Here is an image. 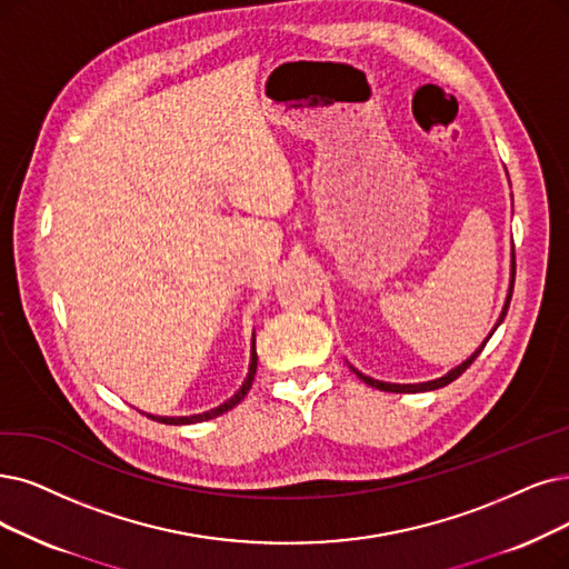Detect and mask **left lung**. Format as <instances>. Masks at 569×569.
<instances>
[{"mask_svg": "<svg viewBox=\"0 0 569 569\" xmlns=\"http://www.w3.org/2000/svg\"><path fill=\"white\" fill-rule=\"evenodd\" d=\"M516 268V266H513ZM511 293H513V287L509 289V297H507V303H505V310H502V315H499V322L495 325V329L499 327V325H502V320H505V317H507V310H509V303H511ZM492 329V331H495ZM492 336V333H490ZM490 336L486 338V343H488V340H490ZM486 343L479 348V350H476L465 363H460V367L458 369H452L448 376H443V378H437V380H429V382H420V385H392V382H380V380H373V378H367V376H361L359 371H355L363 382H367V385H371V388H376V390H382V392H427V390H439V388H446V385L448 382H452V380H458L469 367H471V361L476 359V357H479L481 355V350L486 348Z\"/></svg>", "mask_w": 569, "mask_h": 569, "instance_id": "obj_1", "label": "left lung"}]
</instances>
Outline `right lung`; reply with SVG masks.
<instances>
[{"label": "right lung", "mask_w": 569, "mask_h": 569, "mask_svg": "<svg viewBox=\"0 0 569 569\" xmlns=\"http://www.w3.org/2000/svg\"><path fill=\"white\" fill-rule=\"evenodd\" d=\"M254 373H257V348H254V343H252V363H249L247 380L242 382V388H240L229 401L221 403L219 408H212V411H208V413H200V416H189V418H156V416H149V418H153V420H158V422H166V425H191V422L212 420V418H217V416H221V413H226V411H231L233 406H238V403L244 399V395L249 392V388H252Z\"/></svg>", "instance_id": "obj_1"}]
</instances>
